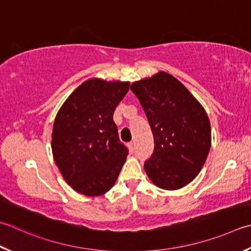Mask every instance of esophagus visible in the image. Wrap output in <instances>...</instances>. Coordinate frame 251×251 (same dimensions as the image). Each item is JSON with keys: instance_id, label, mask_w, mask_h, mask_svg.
Wrapping results in <instances>:
<instances>
[{"instance_id": "obj_1", "label": "esophagus", "mask_w": 251, "mask_h": 251, "mask_svg": "<svg viewBox=\"0 0 251 251\" xmlns=\"http://www.w3.org/2000/svg\"><path fill=\"white\" fill-rule=\"evenodd\" d=\"M129 150H130V152H134V149H135V147H134V142H129Z\"/></svg>"}]
</instances>
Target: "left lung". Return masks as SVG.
<instances>
[{"instance_id":"obj_1","label":"left lung","mask_w":251,"mask_h":251,"mask_svg":"<svg viewBox=\"0 0 251 251\" xmlns=\"http://www.w3.org/2000/svg\"><path fill=\"white\" fill-rule=\"evenodd\" d=\"M131 91L144 107L154 138L145 171L156 187L176 190L202 169L211 147L207 112L178 79L165 72L135 81Z\"/></svg>"}]
</instances>
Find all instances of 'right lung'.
Instances as JSON below:
<instances>
[{"mask_svg": "<svg viewBox=\"0 0 251 251\" xmlns=\"http://www.w3.org/2000/svg\"><path fill=\"white\" fill-rule=\"evenodd\" d=\"M128 81L91 78L78 86L58 110L53 124L52 153L63 178L88 197L109 191L128 150L113 121Z\"/></svg>", "mask_w": 251, "mask_h": 251, "instance_id": "obj_1", "label": "right lung"}]
</instances>
